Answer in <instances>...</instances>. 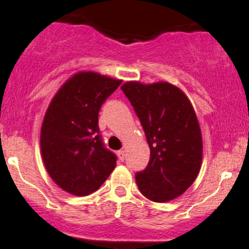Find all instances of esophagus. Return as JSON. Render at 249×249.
Listing matches in <instances>:
<instances>
[{"label": "esophagus", "instance_id": "obj_1", "mask_svg": "<svg viewBox=\"0 0 249 249\" xmlns=\"http://www.w3.org/2000/svg\"><path fill=\"white\" fill-rule=\"evenodd\" d=\"M117 156H118V158H119V160H124V158H125V151L124 150H121V151H118V152H117Z\"/></svg>", "mask_w": 249, "mask_h": 249}]
</instances>
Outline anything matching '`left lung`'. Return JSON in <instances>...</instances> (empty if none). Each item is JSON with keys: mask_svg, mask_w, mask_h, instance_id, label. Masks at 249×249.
I'll return each mask as SVG.
<instances>
[{"mask_svg": "<svg viewBox=\"0 0 249 249\" xmlns=\"http://www.w3.org/2000/svg\"><path fill=\"white\" fill-rule=\"evenodd\" d=\"M122 90L151 151L146 168L136 174L139 191L156 202L178 198L196 179L202 160L201 130L190 99L167 82H126Z\"/></svg>", "mask_w": 249, "mask_h": 249, "instance_id": "8db88e82", "label": "left lung"}]
</instances>
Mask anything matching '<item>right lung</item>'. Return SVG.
Masks as SVG:
<instances>
[{"label":"right lung","mask_w":249,"mask_h":249,"mask_svg":"<svg viewBox=\"0 0 249 249\" xmlns=\"http://www.w3.org/2000/svg\"><path fill=\"white\" fill-rule=\"evenodd\" d=\"M121 83L79 71L51 99L41 127V152L51 179L65 192L89 196L115 170L117 157L103 144L98 113Z\"/></svg>","instance_id":"add662e5"}]
</instances>
